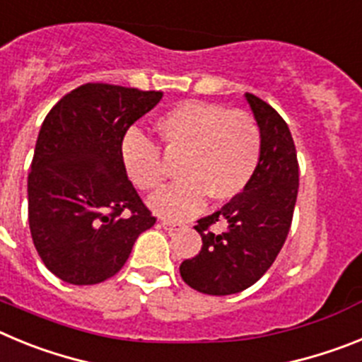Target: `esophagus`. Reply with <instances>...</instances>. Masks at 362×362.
Here are the masks:
<instances>
[{
	"mask_svg": "<svg viewBox=\"0 0 362 362\" xmlns=\"http://www.w3.org/2000/svg\"><path fill=\"white\" fill-rule=\"evenodd\" d=\"M161 225H163V228L165 230H177V228H181V223H177V221H170V219H163L161 221Z\"/></svg>",
	"mask_w": 362,
	"mask_h": 362,
	"instance_id": "1",
	"label": "esophagus"
}]
</instances>
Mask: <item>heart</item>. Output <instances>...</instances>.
<instances>
[{
	"label": "heart",
	"mask_w": 362,
	"mask_h": 362,
	"mask_svg": "<svg viewBox=\"0 0 362 362\" xmlns=\"http://www.w3.org/2000/svg\"><path fill=\"white\" fill-rule=\"evenodd\" d=\"M158 130L163 150L181 158L183 179L152 197V209L172 219L199 212L206 197L212 203L238 197L261 161L263 136L248 112L185 101L159 117ZM121 158L139 190H159L168 177L159 146L139 132L127 134Z\"/></svg>",
	"instance_id": "1"
}]
</instances>
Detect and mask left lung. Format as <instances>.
<instances>
[{
    "mask_svg": "<svg viewBox=\"0 0 362 362\" xmlns=\"http://www.w3.org/2000/svg\"><path fill=\"white\" fill-rule=\"evenodd\" d=\"M245 98L263 136L257 170L238 197L197 221L203 246L179 267L190 288L209 296L243 292L267 274L286 241L299 190V163L288 124L257 95ZM217 224L226 228L214 230Z\"/></svg>",
    "mask_w": 362,
    "mask_h": 362,
    "instance_id": "obj_1",
    "label": "left lung"
}]
</instances>
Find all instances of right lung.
I'll return each mask as SVG.
<instances>
[{"instance_id": "1", "label": "right lung", "mask_w": 362, "mask_h": 362, "mask_svg": "<svg viewBox=\"0 0 362 362\" xmlns=\"http://www.w3.org/2000/svg\"><path fill=\"white\" fill-rule=\"evenodd\" d=\"M163 92L86 83L41 124L28 172V226L45 267L70 284H98L127 263L153 226L121 158L127 130Z\"/></svg>"}]
</instances>
